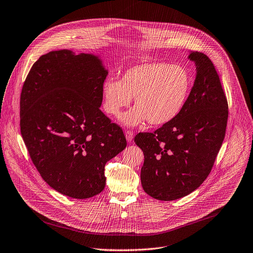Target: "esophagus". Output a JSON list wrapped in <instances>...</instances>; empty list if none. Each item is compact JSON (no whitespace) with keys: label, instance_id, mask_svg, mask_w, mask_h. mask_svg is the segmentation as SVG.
Returning a JSON list of instances; mask_svg holds the SVG:
<instances>
[{"label":"esophagus","instance_id":"1","mask_svg":"<svg viewBox=\"0 0 253 253\" xmlns=\"http://www.w3.org/2000/svg\"><path fill=\"white\" fill-rule=\"evenodd\" d=\"M125 136H126V140H127L128 142H131L132 139H133V132L127 130V131L125 132Z\"/></svg>","mask_w":253,"mask_h":253}]
</instances>
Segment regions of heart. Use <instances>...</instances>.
Segmentation results:
<instances>
[{
	"instance_id": "heart-1",
	"label": "heart",
	"mask_w": 253,
	"mask_h": 253,
	"mask_svg": "<svg viewBox=\"0 0 253 253\" xmlns=\"http://www.w3.org/2000/svg\"><path fill=\"white\" fill-rule=\"evenodd\" d=\"M191 88L192 77L184 67L146 62L127 69L122 80L109 77L103 82V107L109 115L118 116L134 97L136 106L121 116V121L128 126L145 121L160 126L183 110Z\"/></svg>"
}]
</instances>
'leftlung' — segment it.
I'll return each mask as SVG.
<instances>
[{
    "label": "left lung",
    "instance_id": "1",
    "mask_svg": "<svg viewBox=\"0 0 253 253\" xmlns=\"http://www.w3.org/2000/svg\"><path fill=\"white\" fill-rule=\"evenodd\" d=\"M188 59L196 65V78L183 110L134 138L144 153L142 187L163 201L184 197L203 183L225 137L228 104L217 72L203 53L191 52Z\"/></svg>",
    "mask_w": 253,
    "mask_h": 253
}]
</instances>
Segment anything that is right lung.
Returning a JSON list of instances; mask_svg holds the SVG:
<instances>
[{
	"mask_svg": "<svg viewBox=\"0 0 253 253\" xmlns=\"http://www.w3.org/2000/svg\"><path fill=\"white\" fill-rule=\"evenodd\" d=\"M108 75L101 60L52 51L32 66L20 98L21 134L45 181L66 196L86 199L103 191L105 164L126 138L101 110Z\"/></svg>",
	"mask_w": 253,
	"mask_h": 253,
	"instance_id": "add662e5",
	"label": "right lung"
}]
</instances>
